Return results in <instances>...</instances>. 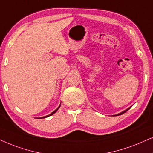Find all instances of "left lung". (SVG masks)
Here are the masks:
<instances>
[{
	"instance_id": "left-lung-1",
	"label": "left lung",
	"mask_w": 153,
	"mask_h": 153,
	"mask_svg": "<svg viewBox=\"0 0 153 153\" xmlns=\"http://www.w3.org/2000/svg\"><path fill=\"white\" fill-rule=\"evenodd\" d=\"M130 108H131V107H130ZM130 108H129V109H130ZM129 109H126V110H125V111H122V112H121V113H119V114H117V115H115V116H119V115H121V114H124L126 111H128V110Z\"/></svg>"
}]
</instances>
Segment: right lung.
I'll return each instance as SVG.
<instances>
[{
  "mask_svg": "<svg viewBox=\"0 0 153 153\" xmlns=\"http://www.w3.org/2000/svg\"><path fill=\"white\" fill-rule=\"evenodd\" d=\"M59 107H60V106H59V107H58V108H57V109H56V110H55V111H53V112H52V113L51 114H49V115H48V116H46V117H42V119H43V118H46V117H49V116H51L52 114H54V113H56V111H57V110H58V109H59Z\"/></svg>",
  "mask_w": 153,
  "mask_h": 153,
  "instance_id": "obj_1",
  "label": "right lung"
}]
</instances>
